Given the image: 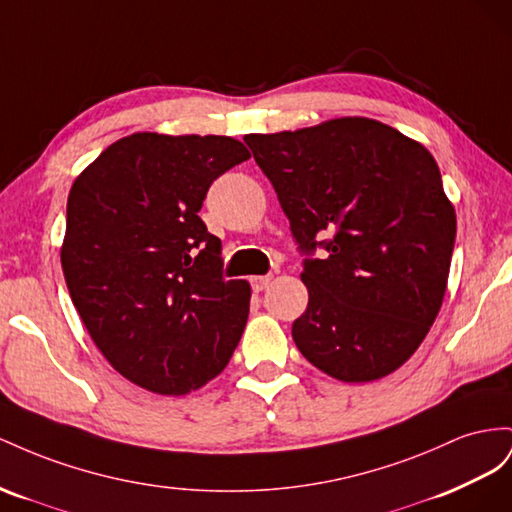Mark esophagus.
Instances as JSON below:
<instances>
[{
	"label": "esophagus",
	"mask_w": 512,
	"mask_h": 512,
	"mask_svg": "<svg viewBox=\"0 0 512 512\" xmlns=\"http://www.w3.org/2000/svg\"><path fill=\"white\" fill-rule=\"evenodd\" d=\"M270 283H272V274L253 276V279H251V285H253V289H255V291H264V289H268V287H270Z\"/></svg>",
	"instance_id": "obj_1"
}]
</instances>
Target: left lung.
<instances>
[{"instance_id": "obj_1", "label": "left lung", "mask_w": 512, "mask_h": 512, "mask_svg": "<svg viewBox=\"0 0 512 512\" xmlns=\"http://www.w3.org/2000/svg\"><path fill=\"white\" fill-rule=\"evenodd\" d=\"M304 259L300 354L347 384L397 371L425 341L446 294L457 214L425 145L371 118L246 135ZM319 235L331 240L317 243Z\"/></svg>"}]
</instances>
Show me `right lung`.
<instances>
[{
	"label": "right lung",
	"mask_w": 512,
	"mask_h": 512,
	"mask_svg": "<svg viewBox=\"0 0 512 512\" xmlns=\"http://www.w3.org/2000/svg\"><path fill=\"white\" fill-rule=\"evenodd\" d=\"M246 158L231 137L133 133L72 184L64 279L100 354L128 382L188 394L238 347L251 285L223 279L221 240L197 212L218 175Z\"/></svg>",
	"instance_id": "1"
}]
</instances>
